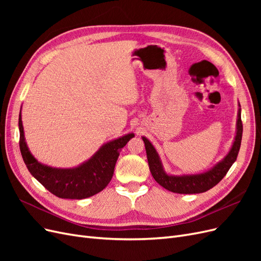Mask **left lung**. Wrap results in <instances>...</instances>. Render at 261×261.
I'll use <instances>...</instances> for the list:
<instances>
[{
  "label": "left lung",
  "mask_w": 261,
  "mask_h": 261,
  "mask_svg": "<svg viewBox=\"0 0 261 261\" xmlns=\"http://www.w3.org/2000/svg\"><path fill=\"white\" fill-rule=\"evenodd\" d=\"M236 136L234 144L230 150V152L224 158L223 161L219 162L215 168L206 173L195 175H181V176H173L168 175L164 172L160 158L158 155L154 147L151 145L150 141L143 137V140L146 147V153L149 169L153 178L159 183L162 187L168 189L170 192L177 193V194H199L207 192L208 189L216 186L219 181L222 179L227 171L230 170L232 164L235 162L238 158L241 141L243 135V123L241 118V109L239 110V117H238V126H236Z\"/></svg>",
  "instance_id": "8db88e82"
}]
</instances>
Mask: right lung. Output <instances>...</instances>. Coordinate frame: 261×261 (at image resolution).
Segmentation results:
<instances>
[{
    "mask_svg": "<svg viewBox=\"0 0 261 261\" xmlns=\"http://www.w3.org/2000/svg\"><path fill=\"white\" fill-rule=\"evenodd\" d=\"M19 148L31 175L50 193L60 198L84 199L105 189L111 180L120 149L133 138L134 134L123 136L102 146L91 159L75 169H54L39 163L28 150L19 114Z\"/></svg>",
    "mask_w": 261,
    "mask_h": 261,
    "instance_id": "right-lung-1",
    "label": "right lung"
}]
</instances>
